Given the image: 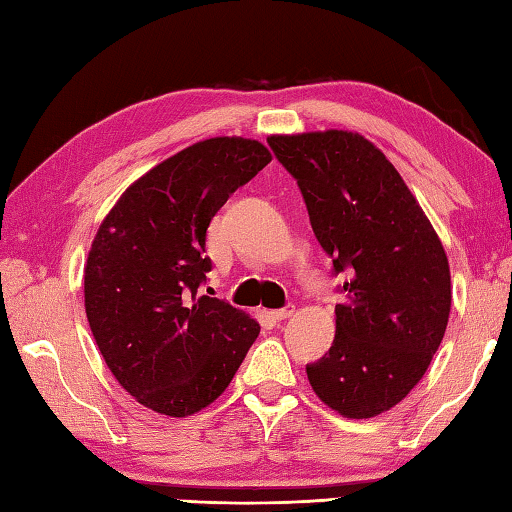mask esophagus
<instances>
[{"label": "esophagus", "mask_w": 512, "mask_h": 512, "mask_svg": "<svg viewBox=\"0 0 512 512\" xmlns=\"http://www.w3.org/2000/svg\"><path fill=\"white\" fill-rule=\"evenodd\" d=\"M292 314H295V306H286V308H281V310L270 312V317H273L275 321H286V319L292 317Z\"/></svg>", "instance_id": "obj_1"}]
</instances>
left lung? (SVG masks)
<instances>
[{"instance_id": "8db88e82", "label": "left lung", "mask_w": 512, "mask_h": 512, "mask_svg": "<svg viewBox=\"0 0 512 512\" xmlns=\"http://www.w3.org/2000/svg\"><path fill=\"white\" fill-rule=\"evenodd\" d=\"M297 180L312 231L345 275L330 352L306 365L325 405L374 418L418 385L451 312V273L438 233L374 143L328 129L270 136Z\"/></svg>"}]
</instances>
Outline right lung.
Returning <instances> with one entry per match:
<instances>
[{"instance_id": "obj_1", "label": "right lung", "mask_w": 512, "mask_h": 512, "mask_svg": "<svg viewBox=\"0 0 512 512\" xmlns=\"http://www.w3.org/2000/svg\"><path fill=\"white\" fill-rule=\"evenodd\" d=\"M270 151L220 136L160 162L107 213L85 264V314L114 378L140 405L184 418L231 383L259 323L200 295L206 228Z\"/></svg>"}]
</instances>
